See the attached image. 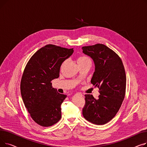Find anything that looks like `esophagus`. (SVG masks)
Returning <instances> with one entry per match:
<instances>
[{"label":"esophagus","instance_id":"obj_1","mask_svg":"<svg viewBox=\"0 0 147 147\" xmlns=\"http://www.w3.org/2000/svg\"><path fill=\"white\" fill-rule=\"evenodd\" d=\"M80 95H81V96H82V94H80Z\"/></svg>","mask_w":147,"mask_h":147}]
</instances>
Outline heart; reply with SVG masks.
I'll return each mask as SVG.
<instances>
[{
  "label": "heart",
  "mask_w": 147,
  "mask_h": 147,
  "mask_svg": "<svg viewBox=\"0 0 147 147\" xmlns=\"http://www.w3.org/2000/svg\"><path fill=\"white\" fill-rule=\"evenodd\" d=\"M65 61L64 62L63 64V65L65 64ZM78 63L79 65H82L83 64H86V63H91L92 64V61H91V59L88 57L80 56L78 58Z\"/></svg>",
  "instance_id": "b5f03b06"
}]
</instances>
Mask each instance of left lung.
Segmentation results:
<instances>
[{"label":"left lung","instance_id":"8db88e82","mask_svg":"<svg viewBox=\"0 0 147 147\" xmlns=\"http://www.w3.org/2000/svg\"><path fill=\"white\" fill-rule=\"evenodd\" d=\"M82 49L94 60L95 68L91 83L99 88L100 94L98 99L92 95H84L83 115L93 124L104 125L116 115L125 98L126 77L124 65L117 54L103 44L83 46Z\"/></svg>","mask_w":147,"mask_h":147}]
</instances>
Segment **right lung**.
I'll return each instance as SVG.
<instances>
[{
	"mask_svg": "<svg viewBox=\"0 0 147 147\" xmlns=\"http://www.w3.org/2000/svg\"><path fill=\"white\" fill-rule=\"evenodd\" d=\"M73 52V48L47 45L30 58L24 68L21 96L31 117L41 126H51L61 118V105L67 95L53 88L51 81L59 78L62 63Z\"/></svg>",
	"mask_w": 147,
	"mask_h": 147,
	"instance_id": "1",
	"label": "right lung"
}]
</instances>
